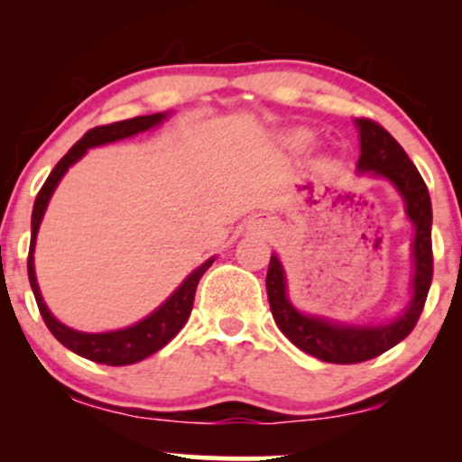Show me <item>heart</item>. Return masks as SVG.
Returning a JSON list of instances; mask_svg holds the SVG:
<instances>
[{
	"mask_svg": "<svg viewBox=\"0 0 462 462\" xmlns=\"http://www.w3.org/2000/svg\"><path fill=\"white\" fill-rule=\"evenodd\" d=\"M312 141V134L309 130H293L291 134H286V143L291 147H306Z\"/></svg>",
	"mask_w": 462,
	"mask_h": 462,
	"instance_id": "heart-1",
	"label": "heart"
}]
</instances>
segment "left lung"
<instances>
[{"mask_svg":"<svg viewBox=\"0 0 462 462\" xmlns=\"http://www.w3.org/2000/svg\"><path fill=\"white\" fill-rule=\"evenodd\" d=\"M360 136L358 176L386 180L404 199L406 219L415 227L411 258L412 275L408 286V304L400 315L374 323H349L328 319L300 310L289 298L286 273L280 258L272 254L267 269V298L272 315L284 337L301 352L323 363L352 365L380 356L386 349L404 341L412 332L426 304L432 282V204L428 187L417 167L393 136L371 119H356Z\"/></svg>","mask_w":462,"mask_h":462,"instance_id":"left-lung-1","label":"left lung"}]
</instances>
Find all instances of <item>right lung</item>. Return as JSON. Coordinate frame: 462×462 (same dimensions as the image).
<instances>
[{"label":"right lung","instance_id":"1","mask_svg":"<svg viewBox=\"0 0 462 462\" xmlns=\"http://www.w3.org/2000/svg\"><path fill=\"white\" fill-rule=\"evenodd\" d=\"M167 116L169 113L134 116V119L116 121V124L99 125V128L88 130L87 134H84L82 139H79L76 145H73L71 150L58 161L54 171L50 173V178L45 180L43 189H41L39 195H36L34 210H32V241H30V254H28L30 286L32 291H34L36 304H39V310L41 315H43V321L47 323V328H50V332L54 334L58 341H60L67 349L76 352L78 356L93 360V363L110 365V367L134 365L167 346V343L171 341L180 330H182L184 323H187L190 310H193L195 289H198L199 278L206 273V269L215 263V256L208 258L206 263H201L195 272H190L187 278L182 280V284H180L156 310L150 312L145 319L132 323L128 328H119V330H110V332H79L65 326L62 321H58L56 317L51 315V310L47 309L43 295H41L39 282H36V272H34L36 235H39V227L45 217L47 204H50L51 195H54V190L58 184H60V180L65 178L69 167H73V164L91 150V147L108 145V143L130 139V136L141 134V132L158 128L162 121H167Z\"/></svg>","mask_w":462,"mask_h":462}]
</instances>
